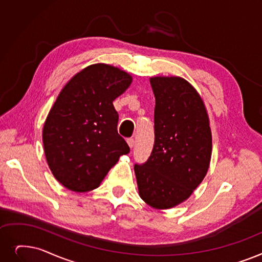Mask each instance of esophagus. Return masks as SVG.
I'll use <instances>...</instances> for the list:
<instances>
[{
	"label": "esophagus",
	"mask_w": 262,
	"mask_h": 262,
	"mask_svg": "<svg viewBox=\"0 0 262 262\" xmlns=\"http://www.w3.org/2000/svg\"><path fill=\"white\" fill-rule=\"evenodd\" d=\"M126 141H127V144H128L129 147H134L135 146V139L134 138H128Z\"/></svg>",
	"instance_id": "1"
}]
</instances>
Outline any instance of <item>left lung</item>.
Listing matches in <instances>:
<instances>
[{"label":"left lung","instance_id":"8db88e82","mask_svg":"<svg viewBox=\"0 0 262 262\" xmlns=\"http://www.w3.org/2000/svg\"><path fill=\"white\" fill-rule=\"evenodd\" d=\"M155 141L136 164L139 196L164 210L185 201L206 177L212 155L209 116L196 89L180 77H152Z\"/></svg>","mask_w":262,"mask_h":262}]
</instances>
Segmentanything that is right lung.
<instances>
[{"label":"right lung","mask_w":262,"mask_h":262,"mask_svg":"<svg viewBox=\"0 0 262 262\" xmlns=\"http://www.w3.org/2000/svg\"><path fill=\"white\" fill-rule=\"evenodd\" d=\"M133 77L120 68L93 64L76 74L62 89L42 129V143L54 178L70 190L99 186L129 146L118 134L113 100Z\"/></svg>","instance_id":"obj_1"}]
</instances>
